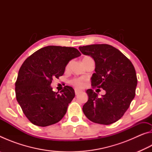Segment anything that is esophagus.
I'll return each mask as SVG.
<instances>
[{
	"instance_id": "esophagus-1",
	"label": "esophagus",
	"mask_w": 152,
	"mask_h": 152,
	"mask_svg": "<svg viewBox=\"0 0 152 152\" xmlns=\"http://www.w3.org/2000/svg\"><path fill=\"white\" fill-rule=\"evenodd\" d=\"M80 92V91H79V90H77V89H75V94L76 95H78Z\"/></svg>"
}]
</instances>
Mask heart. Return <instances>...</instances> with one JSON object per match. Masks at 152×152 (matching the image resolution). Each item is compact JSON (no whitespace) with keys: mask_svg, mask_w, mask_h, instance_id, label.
<instances>
[{"mask_svg":"<svg viewBox=\"0 0 152 152\" xmlns=\"http://www.w3.org/2000/svg\"><path fill=\"white\" fill-rule=\"evenodd\" d=\"M91 58H90L89 56H85V57H84L82 58V61H84L86 60H88V59H90ZM70 65V62H69L68 64V65H67V68H68L69 66ZM71 84H72L73 86H74L76 88H82V87L84 86V82L82 79H80V78H75V79H73L71 81Z\"/></svg>","mask_w":152,"mask_h":152,"instance_id":"obj_1","label":"heart"}]
</instances>
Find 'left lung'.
I'll list each match as a JSON object with an SVG mask.
<instances>
[{"instance_id":"8db88e82","label":"left lung","mask_w":152,"mask_h":152,"mask_svg":"<svg viewBox=\"0 0 152 152\" xmlns=\"http://www.w3.org/2000/svg\"><path fill=\"white\" fill-rule=\"evenodd\" d=\"M79 50L95 61V73L91 77L92 88L106 91L99 98L93 90H87L88 100L82 107L83 112L92 122L112 124L123 116L135 97L137 79L134 66L112 45H89L80 46Z\"/></svg>"}]
</instances>
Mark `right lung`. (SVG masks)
Instances as JSON below:
<instances>
[{
	"instance_id": "1",
	"label": "right lung",
	"mask_w": 152,
	"mask_h": 152,
	"mask_svg": "<svg viewBox=\"0 0 152 152\" xmlns=\"http://www.w3.org/2000/svg\"><path fill=\"white\" fill-rule=\"evenodd\" d=\"M80 55L74 48L50 45L35 51L23 63L15 94L23 112L33 125L46 127L65 115L75 96L74 89L66 86L58 94L50 85L53 78L63 75L69 61Z\"/></svg>"
}]
</instances>
